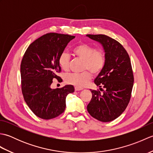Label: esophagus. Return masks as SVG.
Here are the masks:
<instances>
[{
    "label": "esophagus",
    "instance_id": "34e87169",
    "mask_svg": "<svg viewBox=\"0 0 153 153\" xmlns=\"http://www.w3.org/2000/svg\"><path fill=\"white\" fill-rule=\"evenodd\" d=\"M82 89H83L82 87H77V86H76V87H75V91H81V90H82Z\"/></svg>",
    "mask_w": 153,
    "mask_h": 153
}]
</instances>
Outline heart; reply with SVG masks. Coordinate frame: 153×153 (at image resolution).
Wrapping results in <instances>:
<instances>
[{"label": "heart", "mask_w": 153, "mask_h": 153, "mask_svg": "<svg viewBox=\"0 0 153 153\" xmlns=\"http://www.w3.org/2000/svg\"><path fill=\"white\" fill-rule=\"evenodd\" d=\"M74 54L83 60V68L87 70L82 73H68L65 76V80L68 83L77 87L86 85L91 79L92 75L99 74L105 65V54L102 50H96L91 45L83 43L73 49ZM58 64L64 71L69 70L70 55L62 52L58 57Z\"/></svg>", "instance_id": "obj_1"}]
</instances>
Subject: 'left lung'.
<instances>
[{"mask_svg":"<svg viewBox=\"0 0 153 153\" xmlns=\"http://www.w3.org/2000/svg\"><path fill=\"white\" fill-rule=\"evenodd\" d=\"M102 45L105 53V65L95 79L99 90H91L92 99L87 111L100 122L112 121L122 114L130 100L134 85L130 58L119 42L105 35H87ZM103 88H102V87Z\"/></svg>","mask_w":153,"mask_h":153,"instance_id":"1","label":"left lung"}]
</instances>
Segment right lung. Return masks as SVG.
<instances>
[{
    "mask_svg": "<svg viewBox=\"0 0 153 153\" xmlns=\"http://www.w3.org/2000/svg\"><path fill=\"white\" fill-rule=\"evenodd\" d=\"M75 36L47 33L30 44L23 56L22 91L25 102L37 116L50 120L64 112L66 98L74 91L71 85L52 89L53 79L60 72L58 57Z\"/></svg>",
    "mask_w": 153,
    "mask_h": 153,
    "instance_id": "add662e5",
    "label": "right lung"
}]
</instances>
